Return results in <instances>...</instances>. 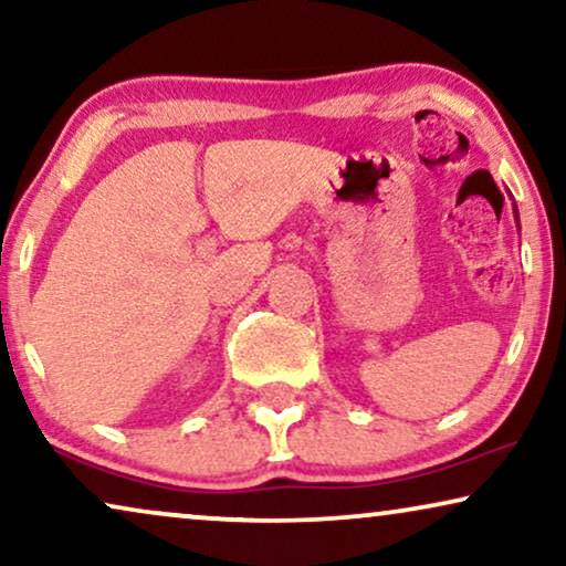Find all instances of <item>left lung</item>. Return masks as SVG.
Wrapping results in <instances>:
<instances>
[{"instance_id":"1","label":"left lung","mask_w":566,"mask_h":566,"mask_svg":"<svg viewBox=\"0 0 566 566\" xmlns=\"http://www.w3.org/2000/svg\"><path fill=\"white\" fill-rule=\"evenodd\" d=\"M515 221H517V208H515ZM517 227H521V223H517Z\"/></svg>"}]
</instances>
